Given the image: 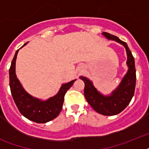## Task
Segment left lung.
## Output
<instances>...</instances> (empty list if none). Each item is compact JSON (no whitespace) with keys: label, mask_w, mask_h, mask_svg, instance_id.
<instances>
[{"label":"left lung","mask_w":149,"mask_h":149,"mask_svg":"<svg viewBox=\"0 0 149 149\" xmlns=\"http://www.w3.org/2000/svg\"><path fill=\"white\" fill-rule=\"evenodd\" d=\"M102 35L108 40L115 41L125 48L127 58L126 62L127 71L126 74L124 76L118 87L107 95H104L98 91L93 82L87 77L81 76L79 77V79H81L85 84L84 96L92 108L100 114L112 116L124 111L132 100L136 84V70L134 58L127 43L107 32H103Z\"/></svg>","instance_id":"left-lung-1"}]
</instances>
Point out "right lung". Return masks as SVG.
<instances>
[{
	"label": "right lung",
	"instance_id": "obj_1",
	"mask_svg": "<svg viewBox=\"0 0 149 149\" xmlns=\"http://www.w3.org/2000/svg\"><path fill=\"white\" fill-rule=\"evenodd\" d=\"M27 44L28 42L22 45V47ZM18 51L19 49L15 52L9 70L10 88L14 101L20 113L29 120L36 123L49 122L56 118L60 113L63 108L64 96L77 79L62 84L58 93L49 99L43 100L35 97L23 88L15 73L16 58Z\"/></svg>",
	"mask_w": 149,
	"mask_h": 149
}]
</instances>
